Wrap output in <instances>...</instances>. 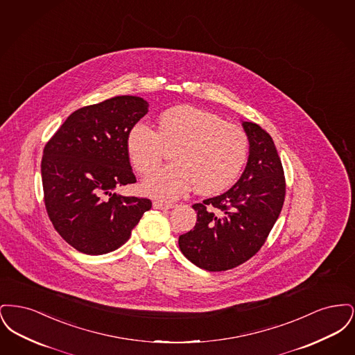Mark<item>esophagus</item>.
I'll use <instances>...</instances> for the list:
<instances>
[{"label":"esophagus","instance_id":"obj_1","mask_svg":"<svg viewBox=\"0 0 355 355\" xmlns=\"http://www.w3.org/2000/svg\"><path fill=\"white\" fill-rule=\"evenodd\" d=\"M153 207L154 209H161V210H168V209L173 207V205L171 203L162 202V201H154L153 202Z\"/></svg>","mask_w":355,"mask_h":355}]
</instances>
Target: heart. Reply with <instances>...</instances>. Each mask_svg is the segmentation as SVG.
Segmentation results:
<instances>
[{"instance_id":"obj_1","label":"heart","mask_w":355,"mask_h":355,"mask_svg":"<svg viewBox=\"0 0 355 355\" xmlns=\"http://www.w3.org/2000/svg\"><path fill=\"white\" fill-rule=\"evenodd\" d=\"M135 169L146 174L159 165L166 150L174 164L154 170L142 190L161 200H175L196 185L205 196L217 194L234 184L248 159L249 141L236 125L202 109L175 106L158 119V132L137 122L126 137Z\"/></svg>"}]
</instances>
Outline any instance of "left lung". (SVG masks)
<instances>
[{"label": "left lung", "mask_w": 355, "mask_h": 355, "mask_svg": "<svg viewBox=\"0 0 355 355\" xmlns=\"http://www.w3.org/2000/svg\"><path fill=\"white\" fill-rule=\"evenodd\" d=\"M242 126L250 146L241 178L226 193L194 203L197 223L178 239L186 258L207 271L233 269L258 253L285 201L284 168L272 138L253 122Z\"/></svg>", "instance_id": "obj_1"}]
</instances>
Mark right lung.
Wrapping results in <instances>:
<instances>
[{
    "mask_svg": "<svg viewBox=\"0 0 355 355\" xmlns=\"http://www.w3.org/2000/svg\"><path fill=\"white\" fill-rule=\"evenodd\" d=\"M148 107L135 96L85 106L71 113L45 145V207L58 234L81 253L117 250L152 207L148 198L113 193L135 182L126 137Z\"/></svg>",
    "mask_w": 355,
    "mask_h": 355,
    "instance_id": "1",
    "label": "right lung"
}]
</instances>
